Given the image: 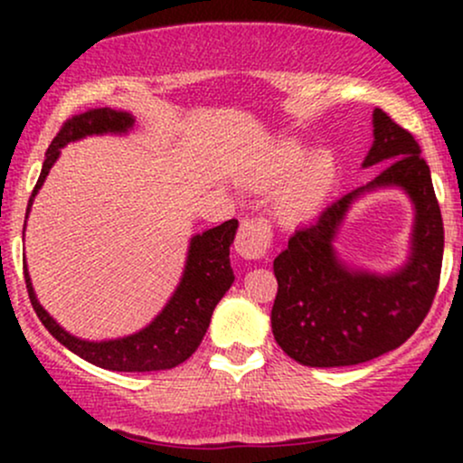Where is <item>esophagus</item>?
I'll list each match as a JSON object with an SVG mask.
<instances>
[{"label":"esophagus","instance_id":"obj_1","mask_svg":"<svg viewBox=\"0 0 463 463\" xmlns=\"http://www.w3.org/2000/svg\"><path fill=\"white\" fill-rule=\"evenodd\" d=\"M272 241V224L265 217H246V220H241L235 248L243 259H265Z\"/></svg>","mask_w":463,"mask_h":463}]
</instances>
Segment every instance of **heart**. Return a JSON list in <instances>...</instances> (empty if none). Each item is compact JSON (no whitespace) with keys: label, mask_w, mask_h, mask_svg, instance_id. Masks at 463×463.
I'll return each mask as SVG.
<instances>
[{"label":"heart","mask_w":463,"mask_h":463,"mask_svg":"<svg viewBox=\"0 0 463 463\" xmlns=\"http://www.w3.org/2000/svg\"><path fill=\"white\" fill-rule=\"evenodd\" d=\"M302 156H305V147L287 141L276 150L268 172L269 178H283L291 171L295 172L279 195V211L287 220L311 215L335 183V161L331 154H313L305 163H302ZM296 166L299 169L296 170Z\"/></svg>","instance_id":"b5f03b06"}]
</instances>
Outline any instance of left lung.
I'll return each instance as SVG.
<instances>
[{"label":"left lung","instance_id":"left-lung-1","mask_svg":"<svg viewBox=\"0 0 463 463\" xmlns=\"http://www.w3.org/2000/svg\"><path fill=\"white\" fill-rule=\"evenodd\" d=\"M372 121L374 143L364 167L383 165L379 176L298 228L274 259V339L285 354L309 368L357 365L405 344L427 317L439 285L444 224L429 165L411 132L390 115L376 109ZM381 186L405 188L417 206L410 261L387 277L348 269L332 248L352 200Z\"/></svg>","mask_w":463,"mask_h":463}]
</instances>
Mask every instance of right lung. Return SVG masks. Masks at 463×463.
<instances>
[{"instance_id":"1","label":"right lung","mask_w":463,"mask_h":463,"mask_svg":"<svg viewBox=\"0 0 463 463\" xmlns=\"http://www.w3.org/2000/svg\"><path fill=\"white\" fill-rule=\"evenodd\" d=\"M132 124H135L132 115L113 109H91L87 113L69 117L58 130L54 141L47 147L43 169H41V176L30 195L25 220H28L34 195L43 187L52 165L61 156V147H65L69 141H78L89 135L128 132ZM235 232L237 220H228L224 224L209 228L202 235L191 239L187 265H184L183 279H180V285L174 291V296L146 328H141L135 335H128V337L109 339V342H87V339H78L69 335L39 305L34 289H32L28 268L24 265L30 302L47 331L54 335L62 346L76 353L84 361H89V364L113 372H154L176 368L198 350L202 337H204L206 328L211 324L215 305L231 289L232 280H235L231 257H228Z\"/></svg>"}]
</instances>
